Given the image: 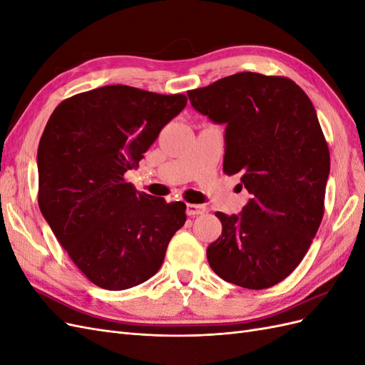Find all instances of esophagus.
<instances>
[{
    "label": "esophagus",
    "mask_w": 365,
    "mask_h": 365,
    "mask_svg": "<svg viewBox=\"0 0 365 365\" xmlns=\"http://www.w3.org/2000/svg\"><path fill=\"white\" fill-rule=\"evenodd\" d=\"M185 212L189 216H200V215L205 213V207L200 205V204H187Z\"/></svg>",
    "instance_id": "34e87169"
}]
</instances>
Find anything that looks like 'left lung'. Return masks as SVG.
<instances>
[{
  "label": "left lung",
  "mask_w": 365,
  "mask_h": 365,
  "mask_svg": "<svg viewBox=\"0 0 365 365\" xmlns=\"http://www.w3.org/2000/svg\"><path fill=\"white\" fill-rule=\"evenodd\" d=\"M187 96L225 125L224 172L251 195L239 215L216 213L222 236L207 260L228 283L271 288L300 264L324 213L330 155L315 108L288 77L250 71Z\"/></svg>",
  "instance_id": "obj_1"
}]
</instances>
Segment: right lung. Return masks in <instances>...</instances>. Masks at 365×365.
<instances>
[{"label": "right lung", "mask_w": 365, "mask_h": 365, "mask_svg": "<svg viewBox=\"0 0 365 365\" xmlns=\"http://www.w3.org/2000/svg\"><path fill=\"white\" fill-rule=\"evenodd\" d=\"M187 105L164 96L108 85L63 101L38 148V202L54 236L90 282L123 291L161 268L185 204L137 192L125 173Z\"/></svg>", "instance_id": "obj_1"}]
</instances>
